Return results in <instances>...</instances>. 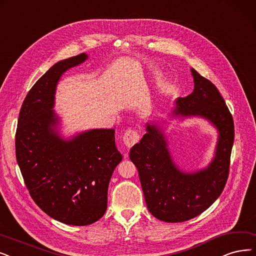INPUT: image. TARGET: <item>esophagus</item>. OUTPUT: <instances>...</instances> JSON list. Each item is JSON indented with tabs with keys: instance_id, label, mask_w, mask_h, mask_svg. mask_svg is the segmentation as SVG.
<instances>
[{
	"instance_id": "esophagus-1",
	"label": "esophagus",
	"mask_w": 256,
	"mask_h": 256,
	"mask_svg": "<svg viewBox=\"0 0 256 256\" xmlns=\"http://www.w3.org/2000/svg\"><path fill=\"white\" fill-rule=\"evenodd\" d=\"M140 134L136 129H128L125 131L124 136H122V142H124V144L127 147H132L136 145L140 140Z\"/></svg>"
}]
</instances>
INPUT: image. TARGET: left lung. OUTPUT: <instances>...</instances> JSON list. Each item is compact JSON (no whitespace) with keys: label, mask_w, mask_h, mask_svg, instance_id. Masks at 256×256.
I'll use <instances>...</instances> for the list:
<instances>
[{"label":"left lung","mask_w":256,"mask_h":256,"mask_svg":"<svg viewBox=\"0 0 256 256\" xmlns=\"http://www.w3.org/2000/svg\"><path fill=\"white\" fill-rule=\"evenodd\" d=\"M194 90L176 102L174 116H198L218 130L216 158L204 170L184 173L172 162L165 136L154 125L130 150L138 171L147 208L153 216L167 222H186L207 210L220 196L229 176L234 140L232 114L216 86L191 68Z\"/></svg>","instance_id":"left-lung-1"}]
</instances>
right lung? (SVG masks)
Masks as SVG:
<instances>
[{"label":"right lung","instance_id":"add662e5","mask_svg":"<svg viewBox=\"0 0 256 256\" xmlns=\"http://www.w3.org/2000/svg\"><path fill=\"white\" fill-rule=\"evenodd\" d=\"M85 54L54 64L29 90L20 111L16 156L25 185L50 218L87 226L104 216L108 185L122 156L114 129H94L70 140L52 129L56 87L65 71L83 63Z\"/></svg>","mask_w":256,"mask_h":256}]
</instances>
